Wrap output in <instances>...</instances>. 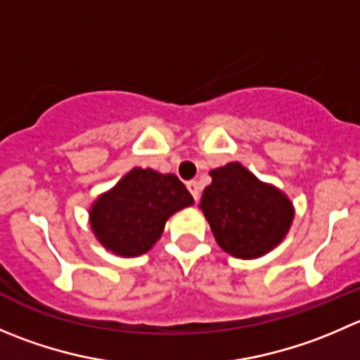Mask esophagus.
<instances>
[{"label":"esophagus","instance_id":"obj_1","mask_svg":"<svg viewBox=\"0 0 360 360\" xmlns=\"http://www.w3.org/2000/svg\"><path fill=\"white\" fill-rule=\"evenodd\" d=\"M186 186H188V190H190V193L193 195L195 202H198V198H200V186H198L197 181H190Z\"/></svg>","mask_w":360,"mask_h":360}]
</instances>
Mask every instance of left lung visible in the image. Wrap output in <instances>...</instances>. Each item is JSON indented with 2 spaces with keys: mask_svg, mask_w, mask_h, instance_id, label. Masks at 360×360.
Here are the masks:
<instances>
[{
  "mask_svg": "<svg viewBox=\"0 0 360 360\" xmlns=\"http://www.w3.org/2000/svg\"><path fill=\"white\" fill-rule=\"evenodd\" d=\"M200 209L223 251L258 258L276 248L294 221V205L276 186L262 183L239 162L211 170Z\"/></svg>",
  "mask_w": 360,
  "mask_h": 360,
  "instance_id": "1",
  "label": "left lung"
}]
</instances>
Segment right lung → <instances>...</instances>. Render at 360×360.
I'll return each instance as SVG.
<instances>
[{
  "instance_id": "add662e5",
  "label": "right lung",
  "mask_w": 360,
  "mask_h": 360,
  "mask_svg": "<svg viewBox=\"0 0 360 360\" xmlns=\"http://www.w3.org/2000/svg\"><path fill=\"white\" fill-rule=\"evenodd\" d=\"M193 197L174 174L131 169L89 209L91 230L103 248L120 257H139L160 239L174 212Z\"/></svg>"
}]
</instances>
